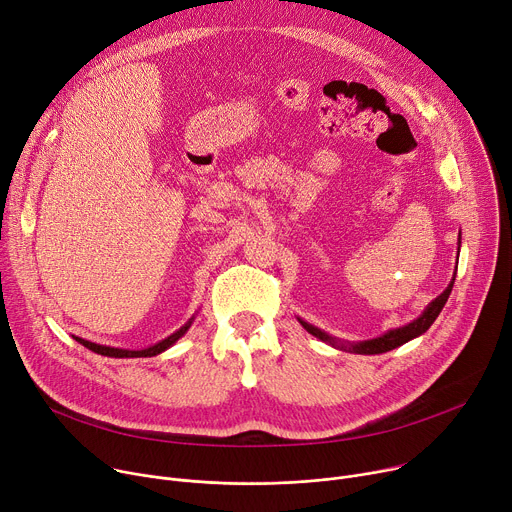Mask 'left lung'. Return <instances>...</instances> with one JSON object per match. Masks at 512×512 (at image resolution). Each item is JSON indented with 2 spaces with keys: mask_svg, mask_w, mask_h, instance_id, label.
<instances>
[{
  "mask_svg": "<svg viewBox=\"0 0 512 512\" xmlns=\"http://www.w3.org/2000/svg\"><path fill=\"white\" fill-rule=\"evenodd\" d=\"M459 239H461V232H459ZM459 247H461V241H459ZM459 247H457V255H459ZM457 259H459V257H457ZM455 271H457V265H455ZM453 282H455V275H453V280L449 282V286L443 290V294H439L433 302H429V306L423 310L421 316L414 318V320L408 322V324H404V327L390 329L388 333H384V335H380V337H376V339L355 341V343H351V341H341V339H337V337H333V335H329V333H324L322 329L314 327V324L306 322V320L300 318V316H298V322L302 324V327H304L310 335H314L316 339H320V341H324V343H329V345L335 347V349L349 351V353H359V355H378V353H386V351H392V349H396V347H400V345H404V343H408V341H412V339H416V337H421L423 333L429 331V327L435 322V318L439 316V312L443 310V306H445V302H447V298H449V294H451Z\"/></svg>",
  "mask_w": 512,
  "mask_h": 512,
  "instance_id": "left-lung-1",
  "label": "left lung"
}]
</instances>
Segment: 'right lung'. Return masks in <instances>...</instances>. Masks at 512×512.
I'll return each instance as SVG.
<instances>
[{"mask_svg":"<svg viewBox=\"0 0 512 512\" xmlns=\"http://www.w3.org/2000/svg\"><path fill=\"white\" fill-rule=\"evenodd\" d=\"M196 314L183 324V327H179L175 333H171L169 337H165L163 341L155 343V345H149L145 349H120V347H108V345H100V343H91V341H85L81 337H73L77 343H81L83 347H87L89 351H94L98 355H104V357H153V355H159L163 351H167L169 347H173L185 333H188V329L192 327Z\"/></svg>","mask_w":512,"mask_h":512,"instance_id":"1","label":"right lung"}]
</instances>
